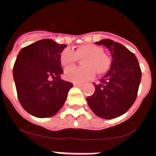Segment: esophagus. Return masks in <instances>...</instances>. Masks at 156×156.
I'll list each match as a JSON object with an SVG mask.
<instances>
[{
	"label": "esophagus",
	"instance_id": "34e87169",
	"mask_svg": "<svg viewBox=\"0 0 156 156\" xmlns=\"http://www.w3.org/2000/svg\"><path fill=\"white\" fill-rule=\"evenodd\" d=\"M73 85L75 87H81L83 86V83H74Z\"/></svg>",
	"mask_w": 156,
	"mask_h": 156
}]
</instances>
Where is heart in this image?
I'll use <instances>...</instances> for the list:
<instances>
[{
	"mask_svg": "<svg viewBox=\"0 0 156 156\" xmlns=\"http://www.w3.org/2000/svg\"><path fill=\"white\" fill-rule=\"evenodd\" d=\"M81 60L83 66H70L64 71V76L67 80L73 83H83L92 79L95 72L102 75L108 71L111 59L102 48L94 44H84L75 48L73 51L66 48L60 54V63L62 66L73 64L77 58Z\"/></svg>",
	"mask_w": 156,
	"mask_h": 156,
	"instance_id": "heart-1",
	"label": "heart"
}]
</instances>
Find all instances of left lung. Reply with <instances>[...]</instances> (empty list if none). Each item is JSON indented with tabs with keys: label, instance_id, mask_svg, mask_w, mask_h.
Returning <instances> with one entry per match:
<instances>
[{
	"label": "left lung",
	"instance_id": "left-lung-1",
	"mask_svg": "<svg viewBox=\"0 0 156 156\" xmlns=\"http://www.w3.org/2000/svg\"><path fill=\"white\" fill-rule=\"evenodd\" d=\"M112 55L110 69L95 84V91L87 101L94 113L102 119H114L126 113L137 98L141 71L134 54L110 39L96 42Z\"/></svg>",
	"mask_w": 156,
	"mask_h": 156
}]
</instances>
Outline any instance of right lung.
Masks as SVG:
<instances>
[{
	"instance_id": "right-lung-1",
	"label": "right lung",
	"mask_w": 156,
	"mask_h": 156,
	"mask_svg": "<svg viewBox=\"0 0 156 156\" xmlns=\"http://www.w3.org/2000/svg\"><path fill=\"white\" fill-rule=\"evenodd\" d=\"M67 47L43 39L19 51L13 77L19 102L37 118L55 115L64 105L73 83L61 79L60 54Z\"/></svg>"
}]
</instances>
